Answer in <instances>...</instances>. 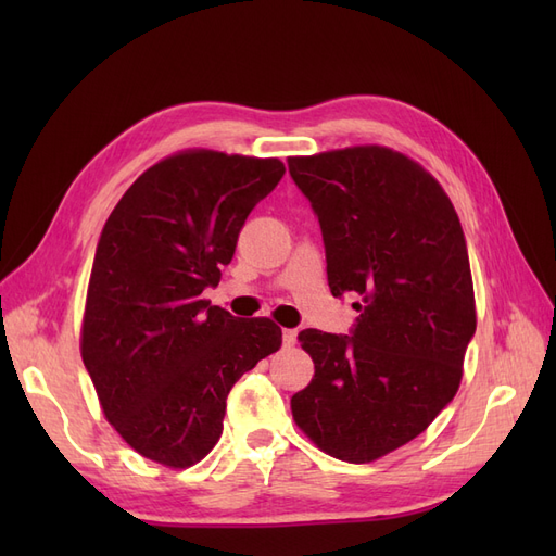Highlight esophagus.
I'll list each match as a JSON object with an SVG mask.
<instances>
[{"instance_id": "esophagus-1", "label": "esophagus", "mask_w": 556, "mask_h": 556, "mask_svg": "<svg viewBox=\"0 0 556 556\" xmlns=\"http://www.w3.org/2000/svg\"><path fill=\"white\" fill-rule=\"evenodd\" d=\"M296 336H299L296 329H285V331H282V343H285V348L296 345Z\"/></svg>"}]
</instances>
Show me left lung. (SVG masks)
Wrapping results in <instances>:
<instances>
[{
	"instance_id": "left-lung-1",
	"label": "left lung",
	"mask_w": 556,
	"mask_h": 556,
	"mask_svg": "<svg viewBox=\"0 0 556 556\" xmlns=\"http://www.w3.org/2000/svg\"><path fill=\"white\" fill-rule=\"evenodd\" d=\"M323 229L333 296L352 294L350 333H299L315 362L294 422L336 459L364 464L422 433L454 399L476 301L466 237L431 174L380 146L290 157Z\"/></svg>"
}]
</instances>
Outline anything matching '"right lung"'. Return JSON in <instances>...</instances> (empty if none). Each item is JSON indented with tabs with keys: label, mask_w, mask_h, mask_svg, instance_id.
<instances>
[{
	"label": "right lung",
	"mask_w": 556,
	"mask_h": 556,
	"mask_svg": "<svg viewBox=\"0 0 556 556\" xmlns=\"http://www.w3.org/2000/svg\"><path fill=\"white\" fill-rule=\"evenodd\" d=\"M282 174L280 160L188 150L150 166L109 215L80 355L106 419L146 459H204L233 382L282 343L268 317L239 319L201 299Z\"/></svg>",
	"instance_id": "add662e5"
}]
</instances>
